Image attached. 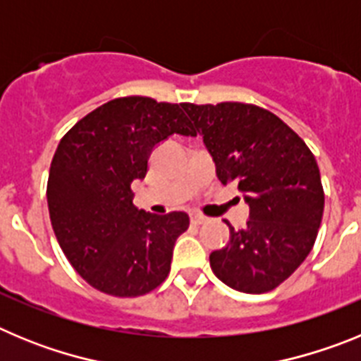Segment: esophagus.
Wrapping results in <instances>:
<instances>
[{
  "label": "esophagus",
  "mask_w": 361,
  "mask_h": 361,
  "mask_svg": "<svg viewBox=\"0 0 361 361\" xmlns=\"http://www.w3.org/2000/svg\"><path fill=\"white\" fill-rule=\"evenodd\" d=\"M204 222H206V216L200 215V213H193V215H191V224L199 226V224H204Z\"/></svg>",
  "instance_id": "esophagus-1"
}]
</instances>
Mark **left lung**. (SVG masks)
I'll use <instances>...</instances> for the list:
<instances>
[{
  "label": "left lung",
  "mask_w": 361,
  "mask_h": 361,
  "mask_svg": "<svg viewBox=\"0 0 361 361\" xmlns=\"http://www.w3.org/2000/svg\"><path fill=\"white\" fill-rule=\"evenodd\" d=\"M222 184L250 206L244 229L209 255L219 280L250 295L275 289L311 253L324 215L317 159L280 117L255 104L183 103Z\"/></svg>",
  "instance_id": "8db88e82"
}]
</instances>
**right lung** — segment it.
Here are the masks:
<instances>
[{"label":"right lung","mask_w":361,"mask_h":361,"mask_svg":"<svg viewBox=\"0 0 361 361\" xmlns=\"http://www.w3.org/2000/svg\"><path fill=\"white\" fill-rule=\"evenodd\" d=\"M173 133L197 135L180 104L130 95L108 101L66 132L50 164V222L72 267L97 291L133 298L170 273L184 212L153 215L133 206L149 153Z\"/></svg>","instance_id":"right-lung-1"}]
</instances>
